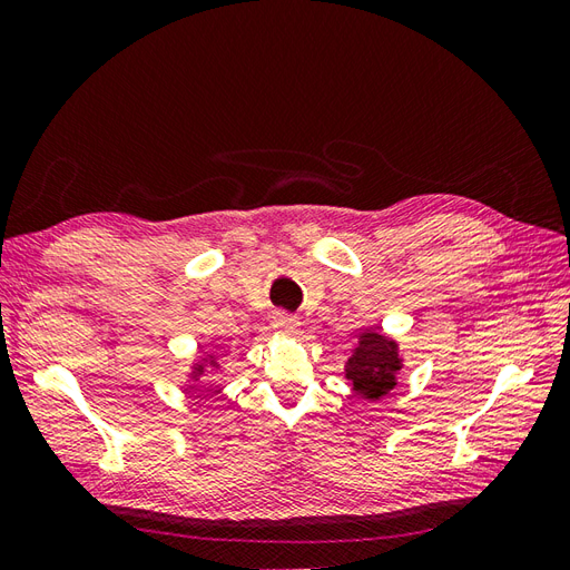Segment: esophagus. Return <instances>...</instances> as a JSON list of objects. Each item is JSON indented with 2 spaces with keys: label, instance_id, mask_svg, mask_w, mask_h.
<instances>
[{
  "label": "esophagus",
  "instance_id": "obj_1",
  "mask_svg": "<svg viewBox=\"0 0 570 570\" xmlns=\"http://www.w3.org/2000/svg\"><path fill=\"white\" fill-rule=\"evenodd\" d=\"M297 325H299V321L295 316L285 314V312H278V314L273 316V327L278 333H283V335H295L297 333Z\"/></svg>",
  "mask_w": 570,
  "mask_h": 570
}]
</instances>
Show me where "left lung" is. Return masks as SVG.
I'll list each match as a JSON object with an SVG mask.
<instances>
[{"label":"left lung","mask_w":570,"mask_h":570,"mask_svg":"<svg viewBox=\"0 0 570 570\" xmlns=\"http://www.w3.org/2000/svg\"><path fill=\"white\" fill-rule=\"evenodd\" d=\"M402 371V358L396 342L377 331H364L350 356L344 375L352 390L364 400H381L396 385V373Z\"/></svg>","instance_id":"8db88e82"}]
</instances>
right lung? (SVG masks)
<instances>
[{
  "label": "right lung",
  "mask_w": 570,
  "mask_h": 570,
  "mask_svg": "<svg viewBox=\"0 0 570 570\" xmlns=\"http://www.w3.org/2000/svg\"><path fill=\"white\" fill-rule=\"evenodd\" d=\"M206 366H216V358L214 356H206L204 361H199V364H195L193 366V381H199V377L204 375V371H206ZM193 387V385H189Z\"/></svg>",
  "instance_id": "right-lung-1"
}]
</instances>
